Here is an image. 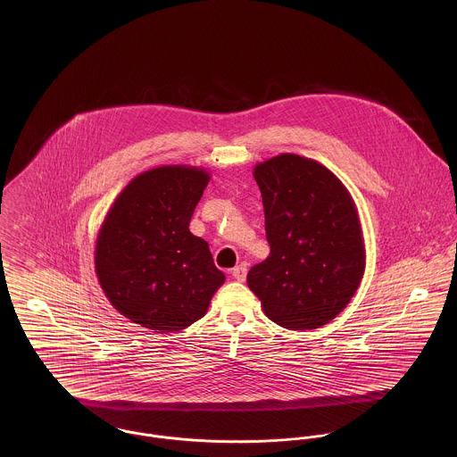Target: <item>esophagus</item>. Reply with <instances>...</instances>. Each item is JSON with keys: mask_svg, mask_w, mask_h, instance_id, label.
Segmentation results:
<instances>
[{"mask_svg": "<svg viewBox=\"0 0 457 457\" xmlns=\"http://www.w3.org/2000/svg\"><path fill=\"white\" fill-rule=\"evenodd\" d=\"M246 263H241V265H237L233 270H231V276L237 279V281H245V278H246Z\"/></svg>", "mask_w": 457, "mask_h": 457, "instance_id": "esophagus-1", "label": "esophagus"}]
</instances>
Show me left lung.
<instances>
[{
	"label": "left lung",
	"mask_w": 457,
	"mask_h": 457,
	"mask_svg": "<svg viewBox=\"0 0 457 457\" xmlns=\"http://www.w3.org/2000/svg\"><path fill=\"white\" fill-rule=\"evenodd\" d=\"M270 255L246 276L278 326H326L356 293L365 246L354 204L317 161L281 154L255 168Z\"/></svg>",
	"instance_id": "1"
}]
</instances>
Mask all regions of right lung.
I'll list each match as a JSON object with an SVG mask.
<instances>
[{
  "instance_id": "1",
  "label": "right lung",
  "mask_w": 457,
  "mask_h": 457,
  "mask_svg": "<svg viewBox=\"0 0 457 457\" xmlns=\"http://www.w3.org/2000/svg\"><path fill=\"white\" fill-rule=\"evenodd\" d=\"M209 174L164 166L137 176L112 204L96 245L109 302L131 322L174 332L192 326L224 283L207 241L188 226Z\"/></svg>"
}]
</instances>
